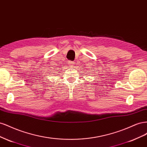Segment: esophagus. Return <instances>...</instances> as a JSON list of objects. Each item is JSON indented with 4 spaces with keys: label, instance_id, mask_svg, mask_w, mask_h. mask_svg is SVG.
Masks as SVG:
<instances>
[{
    "label": "esophagus",
    "instance_id": "1",
    "mask_svg": "<svg viewBox=\"0 0 147 147\" xmlns=\"http://www.w3.org/2000/svg\"><path fill=\"white\" fill-rule=\"evenodd\" d=\"M68 64H69V66L70 67H74V63L73 61H69V62H68Z\"/></svg>",
    "mask_w": 147,
    "mask_h": 147
}]
</instances>
